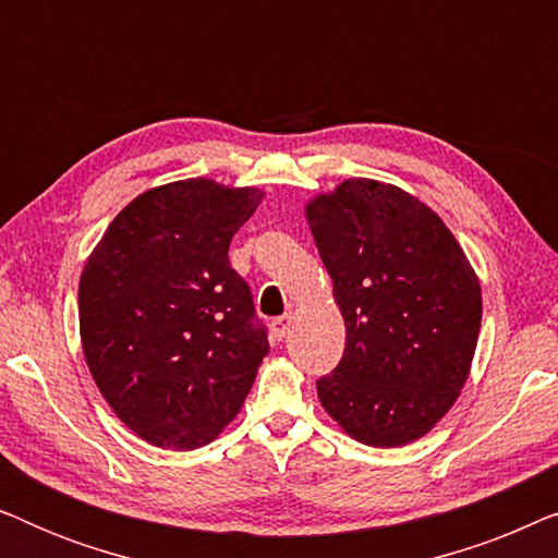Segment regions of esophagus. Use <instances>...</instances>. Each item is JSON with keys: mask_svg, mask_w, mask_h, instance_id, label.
I'll return each mask as SVG.
<instances>
[{"mask_svg": "<svg viewBox=\"0 0 558 558\" xmlns=\"http://www.w3.org/2000/svg\"><path fill=\"white\" fill-rule=\"evenodd\" d=\"M289 325H292V317H289V315H284V317H274V319H271V332H274V338H277V340L287 338Z\"/></svg>", "mask_w": 558, "mask_h": 558, "instance_id": "1", "label": "esophagus"}]
</instances>
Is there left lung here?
Segmentation results:
<instances>
[{
    "instance_id": "obj_1",
    "label": "left lung",
    "mask_w": 558,
    "mask_h": 558,
    "mask_svg": "<svg viewBox=\"0 0 558 558\" xmlns=\"http://www.w3.org/2000/svg\"><path fill=\"white\" fill-rule=\"evenodd\" d=\"M307 220L345 319L319 403L363 445H409L468 380L483 319L475 271L437 213L386 182L345 180Z\"/></svg>"
}]
</instances>
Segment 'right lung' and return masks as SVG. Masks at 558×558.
Masks as SVG:
<instances>
[{
	"label": "right lung",
	"instance_id": "right-lung-1",
	"mask_svg": "<svg viewBox=\"0 0 558 558\" xmlns=\"http://www.w3.org/2000/svg\"><path fill=\"white\" fill-rule=\"evenodd\" d=\"M264 193L193 178L134 197L81 274L83 353L121 422L162 449L213 441L269 353L228 262Z\"/></svg>",
	"mask_w": 558,
	"mask_h": 558
}]
</instances>
